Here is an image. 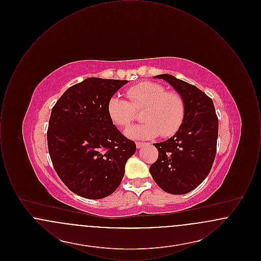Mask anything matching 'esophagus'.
Wrapping results in <instances>:
<instances>
[{
  "instance_id": "obj_1",
  "label": "esophagus",
  "mask_w": 261,
  "mask_h": 261,
  "mask_svg": "<svg viewBox=\"0 0 261 261\" xmlns=\"http://www.w3.org/2000/svg\"><path fill=\"white\" fill-rule=\"evenodd\" d=\"M146 143H141V142H138V143H136V148L137 149H141L144 145H145Z\"/></svg>"
}]
</instances>
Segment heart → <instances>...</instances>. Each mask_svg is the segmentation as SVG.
Here are the masks:
<instances>
[{
    "mask_svg": "<svg viewBox=\"0 0 261 261\" xmlns=\"http://www.w3.org/2000/svg\"><path fill=\"white\" fill-rule=\"evenodd\" d=\"M128 100L117 95L108 101V113L112 122L126 127L135 118V110H143L141 124L132 125L126 129L125 135L131 139H150L173 136L183 124L185 118V102L182 97L167 92L161 84L142 82L129 88L126 93Z\"/></svg>",
    "mask_w": 261,
    "mask_h": 261,
    "instance_id": "1",
    "label": "heart"
}]
</instances>
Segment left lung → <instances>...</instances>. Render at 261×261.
<instances>
[{
    "instance_id": "obj_1",
    "label": "left lung",
    "mask_w": 261,
    "mask_h": 261,
    "mask_svg": "<svg viewBox=\"0 0 261 261\" xmlns=\"http://www.w3.org/2000/svg\"><path fill=\"white\" fill-rule=\"evenodd\" d=\"M154 78L170 84L185 102V118L176 134L153 144L159 159L149 167L154 182L166 193L184 195L207 177L216 154L218 118L212 99L199 88L171 74Z\"/></svg>"
}]
</instances>
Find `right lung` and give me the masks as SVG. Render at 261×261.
Masks as SVG:
<instances>
[{
    "mask_svg": "<svg viewBox=\"0 0 261 261\" xmlns=\"http://www.w3.org/2000/svg\"><path fill=\"white\" fill-rule=\"evenodd\" d=\"M127 80L90 77L68 88L54 106L47 133L50 160L76 195L103 199L120 185L136 144L112 123L108 101Z\"/></svg>",
    "mask_w": 261,
    "mask_h": 261,
    "instance_id": "add662e5",
    "label": "right lung"
}]
</instances>
